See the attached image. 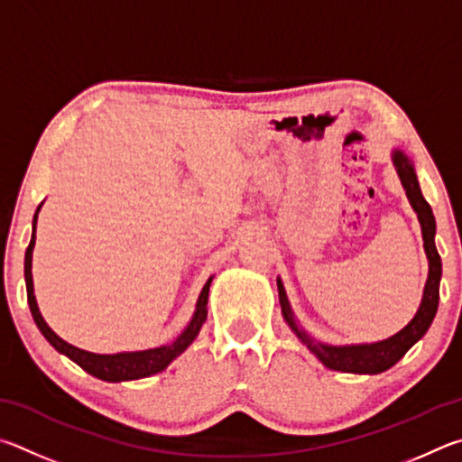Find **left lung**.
I'll return each mask as SVG.
<instances>
[{"instance_id": "left-lung-1", "label": "left lung", "mask_w": 462, "mask_h": 462, "mask_svg": "<svg viewBox=\"0 0 462 462\" xmlns=\"http://www.w3.org/2000/svg\"><path fill=\"white\" fill-rule=\"evenodd\" d=\"M393 164H395V168H398V174L402 178L403 189H406L411 207H414V210L418 213V218H420V225H422L424 249H426L428 262H430V272H428L422 304H420L416 317L411 319L410 325L403 330H400L398 335L387 338V341L374 343V345L333 346V345L317 343L296 322L292 310H290L284 286H282V282L278 280L282 314H284V319L290 325V328H292L296 337L300 338V341L309 346L314 355H317V357L322 361V365L328 369H335V371H345V374H371L374 375V374H382V371L395 365V363H398L403 355L408 353L410 346L418 343L420 338L426 335V330L430 328L432 320L436 317V310H439L442 262H440L439 252H436V244H434L436 221H434L432 208L426 202V199L422 197V190H420L418 178L414 172V164H411V162L403 156L400 150L393 152Z\"/></svg>"}]
</instances>
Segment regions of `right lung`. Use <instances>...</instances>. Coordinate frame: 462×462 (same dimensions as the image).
Returning a JSON list of instances; mask_svg holds the SVG:
<instances>
[{
    "label": "right lung",
    "instance_id": "add662e5",
    "mask_svg": "<svg viewBox=\"0 0 462 462\" xmlns=\"http://www.w3.org/2000/svg\"><path fill=\"white\" fill-rule=\"evenodd\" d=\"M38 210H40V207L36 208L34 223H32V239H30V245L26 249V257H23V276H26L30 312H32V317H34V322L38 325L40 333L46 337V341L51 343L56 351L67 355L69 359H72L77 365L83 367L87 374L105 379V382H129V379L148 377V375L164 371L170 365V361L176 359L178 355H180L186 346H189L194 338H197L202 322L207 320L208 286L213 278H208L205 288H202L199 302H197V312H194L190 325L184 328V333L178 337L172 345L158 346V349H148V351L117 353V355H95V353H88L83 349H77V346H72L67 341H62V338L46 325L42 314H40V310H38V304L34 298V286H32V249H34V241H36L34 231H36Z\"/></svg>",
    "mask_w": 462,
    "mask_h": 462
}]
</instances>
